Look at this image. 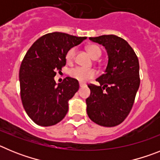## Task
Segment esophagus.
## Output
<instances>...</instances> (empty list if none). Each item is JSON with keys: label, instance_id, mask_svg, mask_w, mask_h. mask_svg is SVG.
<instances>
[{"label": "esophagus", "instance_id": "obj_1", "mask_svg": "<svg viewBox=\"0 0 160 160\" xmlns=\"http://www.w3.org/2000/svg\"><path fill=\"white\" fill-rule=\"evenodd\" d=\"M79 87H80V88H82V87H86V84H83V83H79Z\"/></svg>", "mask_w": 160, "mask_h": 160}]
</instances>
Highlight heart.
I'll return each instance as SVG.
<instances>
[{
  "instance_id": "obj_1",
  "label": "heart",
  "mask_w": 160,
  "mask_h": 160,
  "mask_svg": "<svg viewBox=\"0 0 160 160\" xmlns=\"http://www.w3.org/2000/svg\"><path fill=\"white\" fill-rule=\"evenodd\" d=\"M87 51L90 53V55L93 58H98L102 54V50L99 47L95 45H91V46H87ZM75 55V48H71L68 50L66 54V61L68 63H70L73 62ZM70 76L73 78L76 79L79 82H86L90 79L93 78L96 75V73L92 69H87V68L81 67V66H77L70 69Z\"/></svg>"
}]
</instances>
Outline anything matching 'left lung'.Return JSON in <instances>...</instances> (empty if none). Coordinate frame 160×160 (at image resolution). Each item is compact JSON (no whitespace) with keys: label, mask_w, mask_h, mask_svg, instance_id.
<instances>
[{"label":"left lung","mask_w":160,"mask_h":160,"mask_svg":"<svg viewBox=\"0 0 160 160\" xmlns=\"http://www.w3.org/2000/svg\"><path fill=\"white\" fill-rule=\"evenodd\" d=\"M102 45L108 54L105 73L96 79L100 86L90 84L87 112L93 122L114 127L124 121L131 111L140 84L139 63L128 42L115 35L90 38Z\"/></svg>","instance_id":"1"}]
</instances>
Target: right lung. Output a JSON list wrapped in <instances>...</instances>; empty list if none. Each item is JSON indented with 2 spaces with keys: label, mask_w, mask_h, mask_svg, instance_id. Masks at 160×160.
<instances>
[{
  "label": "right lung",
  "mask_w": 160,
  "mask_h": 160,
  "mask_svg": "<svg viewBox=\"0 0 160 160\" xmlns=\"http://www.w3.org/2000/svg\"><path fill=\"white\" fill-rule=\"evenodd\" d=\"M85 39L50 32L38 38L25 54L19 71L21 98L25 112L38 125H55L67 114L68 102L78 90V82L66 77L57 85L54 77L66 66L68 50Z\"/></svg>",
  "instance_id": "add662e5"
}]
</instances>
